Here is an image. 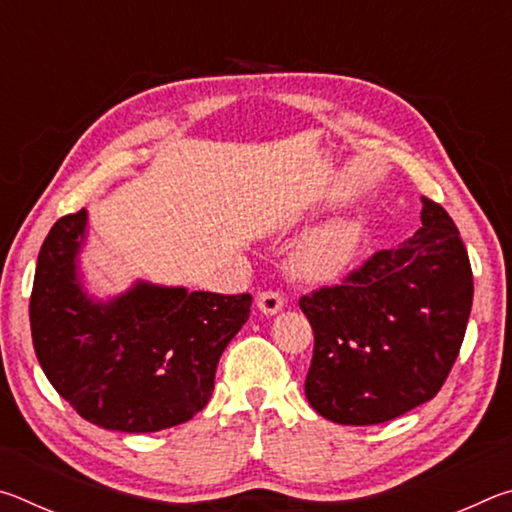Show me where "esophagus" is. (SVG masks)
Instances as JSON below:
<instances>
[{"instance_id": "34e87169", "label": "esophagus", "mask_w": 512, "mask_h": 512, "mask_svg": "<svg viewBox=\"0 0 512 512\" xmlns=\"http://www.w3.org/2000/svg\"><path fill=\"white\" fill-rule=\"evenodd\" d=\"M282 307H284L282 293H277V291H262V293H257V309L262 311V314L275 316L277 311H280Z\"/></svg>"}]
</instances>
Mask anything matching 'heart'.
I'll return each instance as SVG.
<instances>
[{
  "instance_id": "1",
  "label": "heart",
  "mask_w": 512,
  "mask_h": 512,
  "mask_svg": "<svg viewBox=\"0 0 512 512\" xmlns=\"http://www.w3.org/2000/svg\"><path fill=\"white\" fill-rule=\"evenodd\" d=\"M363 244V228L352 216H336L309 230L293 250L291 268L311 284L334 282L348 271Z\"/></svg>"
}]
</instances>
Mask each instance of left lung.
<instances>
[{"label": "left lung", "mask_w": 512, "mask_h": 512, "mask_svg": "<svg viewBox=\"0 0 512 512\" xmlns=\"http://www.w3.org/2000/svg\"><path fill=\"white\" fill-rule=\"evenodd\" d=\"M422 228L379 250L336 287L300 298L314 329L305 395L339 424H379L443 388L461 350L474 282L443 205L422 198Z\"/></svg>", "instance_id": "obj_1"}]
</instances>
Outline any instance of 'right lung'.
I'll return each mask as SVG.
<instances>
[{"mask_svg":"<svg viewBox=\"0 0 512 512\" xmlns=\"http://www.w3.org/2000/svg\"><path fill=\"white\" fill-rule=\"evenodd\" d=\"M85 225V210L63 216L40 248L29 318L42 370L97 427L151 433L192 420L210 402L216 366L253 296L135 282L94 300L76 266Z\"/></svg>","mask_w":512,"mask_h":512,"instance_id":"add662e5","label":"right lung"}]
</instances>
